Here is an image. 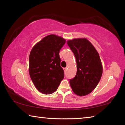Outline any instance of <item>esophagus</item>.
I'll list each match as a JSON object with an SVG mask.
<instances>
[{
  "mask_svg": "<svg viewBox=\"0 0 125 125\" xmlns=\"http://www.w3.org/2000/svg\"><path fill=\"white\" fill-rule=\"evenodd\" d=\"M64 69V72L65 73V72H67V68H64V69Z\"/></svg>",
  "mask_w": 125,
  "mask_h": 125,
  "instance_id": "34e87169",
  "label": "esophagus"
}]
</instances>
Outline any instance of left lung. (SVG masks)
I'll return each mask as SVG.
<instances>
[{"instance_id": "left-lung-1", "label": "left lung", "mask_w": 125, "mask_h": 125, "mask_svg": "<svg viewBox=\"0 0 125 125\" xmlns=\"http://www.w3.org/2000/svg\"><path fill=\"white\" fill-rule=\"evenodd\" d=\"M77 62L75 77L69 80L73 92L78 96L88 95L98 85L103 74V65L95 48L85 38L67 41Z\"/></svg>"}]
</instances>
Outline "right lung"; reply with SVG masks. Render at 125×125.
I'll use <instances>...</instances> for the list:
<instances>
[{
    "label": "right lung",
    "mask_w": 125,
    "mask_h": 125,
    "mask_svg": "<svg viewBox=\"0 0 125 125\" xmlns=\"http://www.w3.org/2000/svg\"><path fill=\"white\" fill-rule=\"evenodd\" d=\"M65 43L63 37L52 34L37 42L31 51L30 76L36 88L42 94L54 92L64 78L59 53Z\"/></svg>",
    "instance_id": "add662e5"
}]
</instances>
